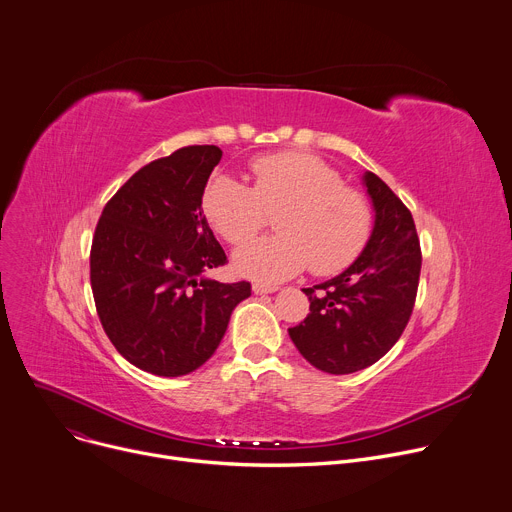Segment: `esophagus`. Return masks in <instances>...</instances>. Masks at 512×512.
Wrapping results in <instances>:
<instances>
[{
    "label": "esophagus",
    "instance_id": "esophagus-1",
    "mask_svg": "<svg viewBox=\"0 0 512 512\" xmlns=\"http://www.w3.org/2000/svg\"><path fill=\"white\" fill-rule=\"evenodd\" d=\"M253 292H255V294H273V292H277V286H267V284L255 282V284H253Z\"/></svg>",
    "mask_w": 512,
    "mask_h": 512
}]
</instances>
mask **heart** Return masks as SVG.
Returning <instances> with one entry per match:
<instances>
[{"mask_svg":"<svg viewBox=\"0 0 512 512\" xmlns=\"http://www.w3.org/2000/svg\"><path fill=\"white\" fill-rule=\"evenodd\" d=\"M253 188L230 175H216L204 192V214L230 245L253 239L267 212L277 211V235L235 253V269L261 284H277L312 265L316 273L347 267L363 249L371 214L361 194L341 185L322 159L284 151L251 163Z\"/></svg>","mask_w":512,"mask_h":512,"instance_id":"1","label":"heart"}]
</instances>
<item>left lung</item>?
Returning <instances> with one entry per match:
<instances>
[{
  "label": "left lung",
  "instance_id": "1",
  "mask_svg": "<svg viewBox=\"0 0 512 512\" xmlns=\"http://www.w3.org/2000/svg\"><path fill=\"white\" fill-rule=\"evenodd\" d=\"M361 183L374 226L359 257L333 280L304 288L310 314L288 329L302 357L320 371L345 376L382 359L412 314L421 245L410 210L371 171Z\"/></svg>",
  "mask_w": 512,
  "mask_h": 512
}]
</instances>
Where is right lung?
<instances>
[{"mask_svg":"<svg viewBox=\"0 0 512 512\" xmlns=\"http://www.w3.org/2000/svg\"><path fill=\"white\" fill-rule=\"evenodd\" d=\"M222 151L183 147L138 169L106 204L91 243V290L118 353L163 378L204 365L251 284H220L224 265L202 210Z\"/></svg>","mask_w":512,"mask_h":512,"instance_id":"add662e5","label":"right lung"}]
</instances>
